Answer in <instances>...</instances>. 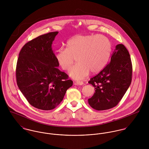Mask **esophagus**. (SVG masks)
Returning <instances> with one entry per match:
<instances>
[{
    "mask_svg": "<svg viewBox=\"0 0 149 149\" xmlns=\"http://www.w3.org/2000/svg\"><path fill=\"white\" fill-rule=\"evenodd\" d=\"M75 84H76V85H82L84 84V83H83V81H79L75 82Z\"/></svg>",
    "mask_w": 149,
    "mask_h": 149,
    "instance_id": "34e87169",
    "label": "esophagus"
}]
</instances>
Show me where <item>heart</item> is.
<instances>
[{
  "label": "heart",
  "instance_id": "obj_1",
  "mask_svg": "<svg viewBox=\"0 0 149 149\" xmlns=\"http://www.w3.org/2000/svg\"><path fill=\"white\" fill-rule=\"evenodd\" d=\"M66 49H58L56 58L59 66L69 70L74 61L77 63L69 70V76L82 80L89 74L100 72L106 65L111 52V43L103 35H79L66 43Z\"/></svg>",
  "mask_w": 149,
  "mask_h": 149
}]
</instances>
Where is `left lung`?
<instances>
[{
	"mask_svg": "<svg viewBox=\"0 0 149 149\" xmlns=\"http://www.w3.org/2000/svg\"><path fill=\"white\" fill-rule=\"evenodd\" d=\"M132 67L130 54L123 44L116 46L110 63L88 82L95 92L88 103L98 111L116 106L121 100L132 80Z\"/></svg>",
	"mask_w": 149,
	"mask_h": 149,
	"instance_id": "left-lung-1",
	"label": "left lung"
}]
</instances>
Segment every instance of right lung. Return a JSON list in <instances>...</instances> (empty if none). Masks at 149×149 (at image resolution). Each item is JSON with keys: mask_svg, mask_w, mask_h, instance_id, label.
Wrapping results in <instances>:
<instances>
[{"mask_svg": "<svg viewBox=\"0 0 149 149\" xmlns=\"http://www.w3.org/2000/svg\"><path fill=\"white\" fill-rule=\"evenodd\" d=\"M58 31L40 36L26 43L19 54L17 83L28 102L42 110L55 108L73 81L60 71L52 45Z\"/></svg>", "mask_w": 149, "mask_h": 149, "instance_id": "obj_1", "label": "right lung"}]
</instances>
